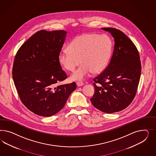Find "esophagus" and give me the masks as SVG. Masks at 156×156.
Returning <instances> with one entry per match:
<instances>
[{
	"mask_svg": "<svg viewBox=\"0 0 156 156\" xmlns=\"http://www.w3.org/2000/svg\"><path fill=\"white\" fill-rule=\"evenodd\" d=\"M83 83H82V82H76V86H78V87H80V86H83Z\"/></svg>",
	"mask_w": 156,
	"mask_h": 156,
	"instance_id": "1",
	"label": "esophagus"
}]
</instances>
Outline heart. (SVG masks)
I'll return each mask as SVG.
<instances>
[{"instance_id":"obj_1","label":"heart","mask_w":156,"mask_h":156,"mask_svg":"<svg viewBox=\"0 0 156 156\" xmlns=\"http://www.w3.org/2000/svg\"><path fill=\"white\" fill-rule=\"evenodd\" d=\"M112 42L104 35L85 34L74 38L69 49L62 50L58 61L67 70L73 71L82 65L71 76L72 80H83L91 72L99 73L104 70L112 52Z\"/></svg>"}]
</instances>
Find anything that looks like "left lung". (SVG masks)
Wrapping results in <instances>:
<instances>
[{"label":"left lung","mask_w":156,"mask_h":156,"mask_svg":"<svg viewBox=\"0 0 156 156\" xmlns=\"http://www.w3.org/2000/svg\"><path fill=\"white\" fill-rule=\"evenodd\" d=\"M114 39L113 53L109 65L93 79L95 93L90 99L97 109L113 113L125 109L136 94L141 64L137 47L118 29L102 28Z\"/></svg>","instance_id":"1"}]
</instances>
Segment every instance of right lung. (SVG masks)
Listing matches in <instances>:
<instances>
[{"label": "right lung", "mask_w": 156, "mask_h": 156, "mask_svg": "<svg viewBox=\"0 0 156 156\" xmlns=\"http://www.w3.org/2000/svg\"><path fill=\"white\" fill-rule=\"evenodd\" d=\"M66 34L64 30H41L24 43L15 57L12 77L20 99L40 116L59 112L76 87L75 82L56 86L67 78L58 61Z\"/></svg>", "instance_id": "1"}]
</instances>
